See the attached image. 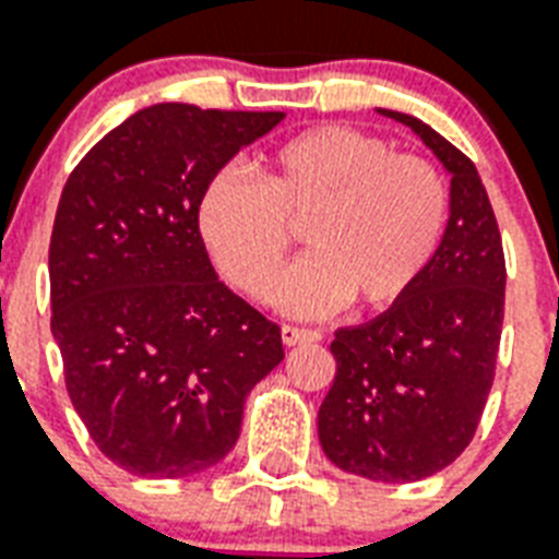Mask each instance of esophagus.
Listing matches in <instances>:
<instances>
[{
	"instance_id": "esophagus-1",
	"label": "esophagus",
	"mask_w": 559,
	"mask_h": 559,
	"mask_svg": "<svg viewBox=\"0 0 559 559\" xmlns=\"http://www.w3.org/2000/svg\"><path fill=\"white\" fill-rule=\"evenodd\" d=\"M281 340H284V346H301V343H319V340H322V331H313V328L284 325V328H281Z\"/></svg>"
}]
</instances>
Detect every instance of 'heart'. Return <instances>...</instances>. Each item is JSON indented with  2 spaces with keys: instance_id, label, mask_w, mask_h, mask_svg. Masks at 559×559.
<instances>
[{
  "instance_id": "heart-1",
  "label": "heart",
  "mask_w": 559,
  "mask_h": 559,
  "mask_svg": "<svg viewBox=\"0 0 559 559\" xmlns=\"http://www.w3.org/2000/svg\"><path fill=\"white\" fill-rule=\"evenodd\" d=\"M445 219L449 187L431 160L348 126L298 131L258 160L254 181L219 173L199 204L213 263L254 301L275 296L293 228H305L310 251L281 287L298 317L348 298L364 310L395 305L440 249Z\"/></svg>"
}]
</instances>
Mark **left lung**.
Instances as JSON below:
<instances>
[{
  "label": "left lung",
  "mask_w": 559,
  "mask_h": 559,
  "mask_svg": "<svg viewBox=\"0 0 559 559\" xmlns=\"http://www.w3.org/2000/svg\"><path fill=\"white\" fill-rule=\"evenodd\" d=\"M381 114L411 126L451 173L449 228L407 296L334 334L319 442L343 472L404 484L454 463L478 431L496 381L507 266L475 164L421 119Z\"/></svg>",
  "instance_id": "8db88e82"
}]
</instances>
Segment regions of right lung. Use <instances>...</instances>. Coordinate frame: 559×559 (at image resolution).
<instances>
[{"label":"right lung","instance_id":"add662e5","mask_svg":"<svg viewBox=\"0 0 559 559\" xmlns=\"http://www.w3.org/2000/svg\"><path fill=\"white\" fill-rule=\"evenodd\" d=\"M281 110H138L81 157L49 242L52 334L72 407L140 478L211 468L251 386L284 360L281 328L216 278L199 204Z\"/></svg>","mask_w":559,"mask_h":559}]
</instances>
